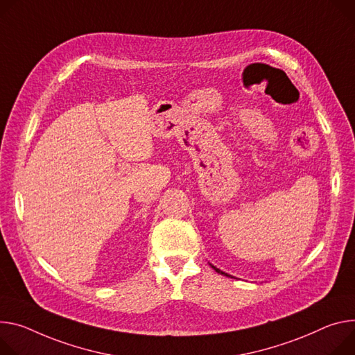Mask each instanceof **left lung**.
Instances as JSON below:
<instances>
[{
    "mask_svg": "<svg viewBox=\"0 0 355 355\" xmlns=\"http://www.w3.org/2000/svg\"><path fill=\"white\" fill-rule=\"evenodd\" d=\"M209 265H211V263H209ZM211 266H212V268H214V270H215V272H218V273H220V275H223V276H228V277H232V276H231V275H228V273H225V272H222V270H219V269H218V268H215V266H214V265H211Z\"/></svg>",
    "mask_w": 355,
    "mask_h": 355,
    "instance_id": "8db88e82",
    "label": "left lung"
}]
</instances>
